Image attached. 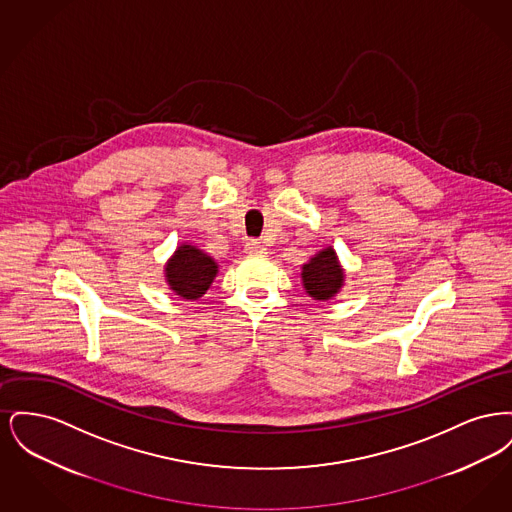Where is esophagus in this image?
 <instances>
[{"label": "esophagus", "mask_w": 512, "mask_h": 512, "mask_svg": "<svg viewBox=\"0 0 512 512\" xmlns=\"http://www.w3.org/2000/svg\"><path fill=\"white\" fill-rule=\"evenodd\" d=\"M245 253H249V255H261V253H265V247L261 245L259 240H247V242H245Z\"/></svg>", "instance_id": "obj_1"}]
</instances>
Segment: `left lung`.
I'll return each instance as SVG.
<instances>
[{
	"mask_svg": "<svg viewBox=\"0 0 512 512\" xmlns=\"http://www.w3.org/2000/svg\"><path fill=\"white\" fill-rule=\"evenodd\" d=\"M303 286L315 299H330L343 284V270L338 265L332 247L320 251L307 265H303Z\"/></svg>",
	"mask_w": 512,
	"mask_h": 512,
	"instance_id": "left-lung-1",
	"label": "left lung"
}]
</instances>
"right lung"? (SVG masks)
I'll return each mask as SVG.
<instances>
[{
	"label": "right lung",
	"instance_id": "1",
	"mask_svg": "<svg viewBox=\"0 0 512 512\" xmlns=\"http://www.w3.org/2000/svg\"><path fill=\"white\" fill-rule=\"evenodd\" d=\"M165 272L167 282L176 295L184 299H197L209 290L217 274V263L192 245H182L174 253Z\"/></svg>",
	"mask_w": 512,
	"mask_h": 512
}]
</instances>
